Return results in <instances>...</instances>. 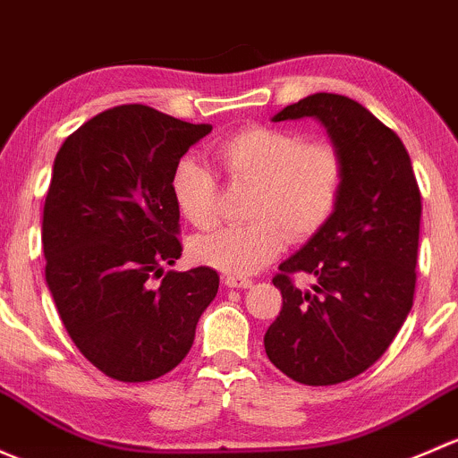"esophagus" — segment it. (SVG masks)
Segmentation results:
<instances>
[{"mask_svg":"<svg viewBox=\"0 0 458 458\" xmlns=\"http://www.w3.org/2000/svg\"><path fill=\"white\" fill-rule=\"evenodd\" d=\"M253 280L247 276H227L225 277V286L229 289H251Z\"/></svg>","mask_w":458,"mask_h":458,"instance_id":"obj_1","label":"esophagus"}]
</instances>
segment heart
I'll return each mask as SVG.
<instances>
[{
    "instance_id": "1",
    "label": "heart",
    "mask_w": 458,
    "mask_h": 458,
    "mask_svg": "<svg viewBox=\"0 0 458 458\" xmlns=\"http://www.w3.org/2000/svg\"><path fill=\"white\" fill-rule=\"evenodd\" d=\"M214 158L231 181L253 185L242 227L198 235L191 253L198 262L225 273H253L282 251L286 235L306 240L331 220L342 198L346 163L331 140H304L298 131L251 125L214 148ZM178 214L198 229L218 218L214 172L196 158H181L169 176Z\"/></svg>"
}]
</instances>
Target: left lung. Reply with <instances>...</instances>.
I'll list each match as a JSON object with an SVG mask.
<instances>
[{"label":"left lung","instance_id":"8db88e82","mask_svg":"<svg viewBox=\"0 0 458 458\" xmlns=\"http://www.w3.org/2000/svg\"><path fill=\"white\" fill-rule=\"evenodd\" d=\"M313 116L346 163L337 209L280 264L282 310L264 335L271 364L306 386H333L370 369L403 327L417 282L421 194L402 139L361 103L318 92L273 121ZM295 272L314 280L293 284Z\"/></svg>","mask_w":458,"mask_h":458}]
</instances>
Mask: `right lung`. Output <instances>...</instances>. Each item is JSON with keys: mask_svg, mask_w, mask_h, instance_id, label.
<instances>
[{"mask_svg": "<svg viewBox=\"0 0 458 458\" xmlns=\"http://www.w3.org/2000/svg\"><path fill=\"white\" fill-rule=\"evenodd\" d=\"M209 131L131 103L89 119L56 152L41 227L46 282L74 346L116 381L176 369L218 293L214 268L163 271L182 253L169 176Z\"/></svg>", "mask_w": 458, "mask_h": 458, "instance_id": "add662e5", "label": "right lung"}]
</instances>
